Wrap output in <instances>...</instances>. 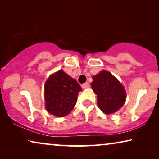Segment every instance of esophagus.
Segmentation results:
<instances>
[{"label": "esophagus", "instance_id": "obj_1", "mask_svg": "<svg viewBox=\"0 0 159 159\" xmlns=\"http://www.w3.org/2000/svg\"><path fill=\"white\" fill-rule=\"evenodd\" d=\"M89 87H90V84H89L88 82H85V83L82 84V88H84H84H89Z\"/></svg>", "mask_w": 159, "mask_h": 159}]
</instances>
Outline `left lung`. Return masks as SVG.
Here are the masks:
<instances>
[{
  "instance_id": "left-lung-1",
  "label": "left lung",
  "mask_w": 159,
  "mask_h": 159,
  "mask_svg": "<svg viewBox=\"0 0 159 159\" xmlns=\"http://www.w3.org/2000/svg\"><path fill=\"white\" fill-rule=\"evenodd\" d=\"M93 79L91 87L97 95L98 106L102 111L111 114L121 108L125 104L126 93L116 78L103 70L93 76Z\"/></svg>"
}]
</instances>
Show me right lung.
<instances>
[{
  "mask_svg": "<svg viewBox=\"0 0 159 159\" xmlns=\"http://www.w3.org/2000/svg\"><path fill=\"white\" fill-rule=\"evenodd\" d=\"M82 91L78 82L60 70L51 75L45 84V108L50 114L58 117L66 116L71 111Z\"/></svg>",
  "mask_w": 159,
  "mask_h": 159,
  "instance_id": "1",
  "label": "right lung"
}]
</instances>
